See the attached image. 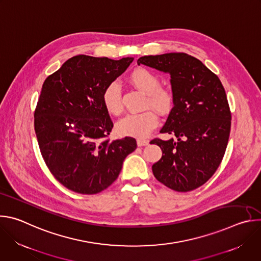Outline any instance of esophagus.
<instances>
[{
    "label": "esophagus",
    "instance_id": "esophagus-1",
    "mask_svg": "<svg viewBox=\"0 0 261 261\" xmlns=\"http://www.w3.org/2000/svg\"><path fill=\"white\" fill-rule=\"evenodd\" d=\"M148 144V140L147 139H143V138H138L137 139V145L138 146H144Z\"/></svg>",
    "mask_w": 261,
    "mask_h": 261
}]
</instances>
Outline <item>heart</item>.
Here are the masks:
<instances>
[{
  "instance_id": "1",
  "label": "heart",
  "mask_w": 261,
  "mask_h": 261,
  "mask_svg": "<svg viewBox=\"0 0 261 261\" xmlns=\"http://www.w3.org/2000/svg\"><path fill=\"white\" fill-rule=\"evenodd\" d=\"M128 82L141 93L145 94L144 106H151L159 114L165 115L171 110L174 94L171 89L161 87L157 74L143 67L132 70ZM102 102L109 114L119 116L123 111L121 89L117 83H111L102 92ZM158 124V117L152 109H146L138 114H130L117 124V132L123 136L145 137Z\"/></svg>"
}]
</instances>
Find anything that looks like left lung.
I'll use <instances>...</instances> for the list:
<instances>
[{
	"label": "left lung",
	"instance_id": "left-lung-1",
	"mask_svg": "<svg viewBox=\"0 0 261 261\" xmlns=\"http://www.w3.org/2000/svg\"><path fill=\"white\" fill-rule=\"evenodd\" d=\"M137 64L170 75L173 107L161 133L176 137L155 138L162 150L152 166L155 177L177 192H189L206 182L225 154L231 113L219 77L198 59L184 53L144 56Z\"/></svg>",
	"mask_w": 261,
	"mask_h": 261
}]
</instances>
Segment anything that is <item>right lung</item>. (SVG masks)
Listing matches in <instances>:
<instances>
[{"label": "right lung", "mask_w": 261, "mask_h": 261, "mask_svg": "<svg viewBox=\"0 0 261 261\" xmlns=\"http://www.w3.org/2000/svg\"><path fill=\"white\" fill-rule=\"evenodd\" d=\"M75 56L44 81L34 113V127L43 160L67 189L97 194L119 176L136 140L110 141L114 127L102 92L132 63Z\"/></svg>", "instance_id": "add662e5"}]
</instances>
